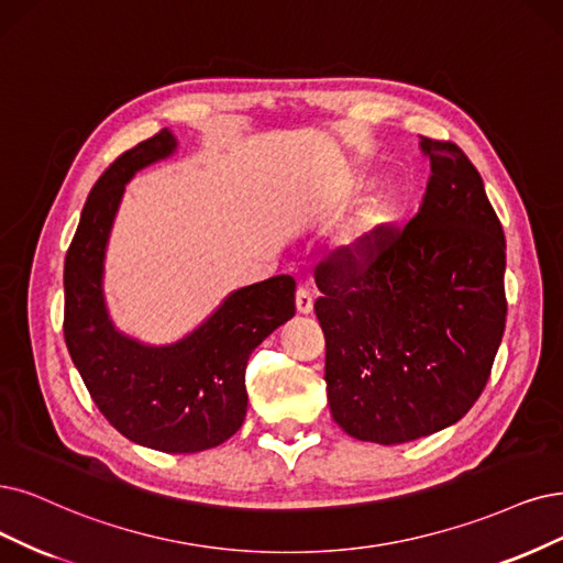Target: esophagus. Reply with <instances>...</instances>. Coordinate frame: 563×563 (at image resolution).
<instances>
[{
	"instance_id": "34e87169",
	"label": "esophagus",
	"mask_w": 563,
	"mask_h": 563,
	"mask_svg": "<svg viewBox=\"0 0 563 563\" xmlns=\"http://www.w3.org/2000/svg\"><path fill=\"white\" fill-rule=\"evenodd\" d=\"M297 310L301 316H308L310 310H313V295H310L306 287L297 289Z\"/></svg>"
}]
</instances>
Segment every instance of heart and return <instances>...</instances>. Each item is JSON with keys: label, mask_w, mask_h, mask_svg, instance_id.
Here are the masks:
<instances>
[{"label": "heart", "mask_w": 563, "mask_h": 563, "mask_svg": "<svg viewBox=\"0 0 563 563\" xmlns=\"http://www.w3.org/2000/svg\"><path fill=\"white\" fill-rule=\"evenodd\" d=\"M389 206L385 201H371L357 213L355 222L347 229V234L341 239V253L347 260H364L376 247L378 234L387 222Z\"/></svg>", "instance_id": "b5f03b06"}]
</instances>
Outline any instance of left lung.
<instances>
[{
  "instance_id": "8db88e82",
  "label": "left lung",
  "mask_w": 563,
  "mask_h": 563,
  "mask_svg": "<svg viewBox=\"0 0 563 563\" xmlns=\"http://www.w3.org/2000/svg\"><path fill=\"white\" fill-rule=\"evenodd\" d=\"M422 206L383 229L364 262L318 268L331 418L352 439L397 445L460 422L481 397L506 329V236L454 143L420 136Z\"/></svg>"
}]
</instances>
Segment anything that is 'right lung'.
Listing matches in <instances>:
<instances>
[{"label": "right lung", "instance_id": "obj_1", "mask_svg": "<svg viewBox=\"0 0 563 563\" xmlns=\"http://www.w3.org/2000/svg\"><path fill=\"white\" fill-rule=\"evenodd\" d=\"M176 148L178 139L162 130L122 153L95 183L65 260V341L92 401L124 439L187 454L211 450L241 429L247 357L295 318L297 283L274 276L239 287L174 343H143L113 324L103 262L124 185Z\"/></svg>", "mask_w": 563, "mask_h": 563}]
</instances>
